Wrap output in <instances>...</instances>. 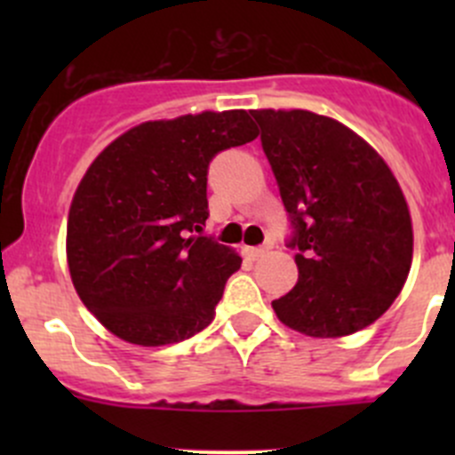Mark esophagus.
Returning <instances> with one entry per match:
<instances>
[{
  "instance_id": "esophagus-1",
  "label": "esophagus",
  "mask_w": 455,
  "mask_h": 455,
  "mask_svg": "<svg viewBox=\"0 0 455 455\" xmlns=\"http://www.w3.org/2000/svg\"><path fill=\"white\" fill-rule=\"evenodd\" d=\"M266 253L264 246H244V255L249 257V259H257V257H261Z\"/></svg>"
}]
</instances>
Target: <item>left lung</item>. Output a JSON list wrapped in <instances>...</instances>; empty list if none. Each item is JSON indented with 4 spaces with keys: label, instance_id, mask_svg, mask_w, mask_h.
Masks as SVG:
<instances>
[{
    "label": "left lung",
    "instance_id": "8db88e82",
    "mask_svg": "<svg viewBox=\"0 0 455 455\" xmlns=\"http://www.w3.org/2000/svg\"><path fill=\"white\" fill-rule=\"evenodd\" d=\"M295 227V288L277 319L315 339L374 323L403 291L414 228L401 185L356 132L308 109H251Z\"/></svg>",
    "mask_w": 455,
    "mask_h": 455
}]
</instances>
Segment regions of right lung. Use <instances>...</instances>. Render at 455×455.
Returning a JSON list of instances; mask_svg holds the SVG:
<instances>
[{
    "label": "right lung",
    "instance_id": "1",
    "mask_svg": "<svg viewBox=\"0 0 455 455\" xmlns=\"http://www.w3.org/2000/svg\"><path fill=\"white\" fill-rule=\"evenodd\" d=\"M257 134L246 109H206L140 123L87 167L68 213V268L109 332L158 347L213 321L242 257L196 235L209 218L206 169L218 151Z\"/></svg>",
    "mask_w": 455,
    "mask_h": 455
}]
</instances>
